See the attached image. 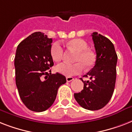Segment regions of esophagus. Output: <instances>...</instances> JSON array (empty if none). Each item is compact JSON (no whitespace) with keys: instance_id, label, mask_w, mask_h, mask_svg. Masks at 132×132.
Segmentation results:
<instances>
[{"instance_id":"1","label":"esophagus","mask_w":132,"mask_h":132,"mask_svg":"<svg viewBox=\"0 0 132 132\" xmlns=\"http://www.w3.org/2000/svg\"><path fill=\"white\" fill-rule=\"evenodd\" d=\"M73 79H74V78H73V77H66V81H67L68 82L72 81Z\"/></svg>"}]
</instances>
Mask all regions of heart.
Segmentation results:
<instances>
[{"label":"heart","instance_id":"1","mask_svg":"<svg viewBox=\"0 0 132 132\" xmlns=\"http://www.w3.org/2000/svg\"><path fill=\"white\" fill-rule=\"evenodd\" d=\"M67 46L72 48L77 51L75 56V64L62 63L59 64L56 67V70L59 73L67 77L79 74L84 69V66L86 68H91L95 62V56L91 51L87 48L88 44L84 40L75 38L70 40L66 44ZM51 55L53 60L55 62H60L63 58L64 49L62 45L56 42L52 45L51 48Z\"/></svg>","mask_w":132,"mask_h":132}]
</instances>
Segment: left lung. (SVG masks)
Listing matches in <instances>:
<instances>
[{
    "label": "left lung",
    "instance_id": "left-lung-1",
    "mask_svg": "<svg viewBox=\"0 0 132 132\" xmlns=\"http://www.w3.org/2000/svg\"><path fill=\"white\" fill-rule=\"evenodd\" d=\"M96 51L95 65L84 77V90L75 93L77 102L84 108L98 110L105 106L112 98L117 78V55L112 42L106 37L94 32L92 34Z\"/></svg>",
    "mask_w": 132,
    "mask_h": 132
}]
</instances>
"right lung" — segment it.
I'll return each instance as SVG.
<instances>
[{
  "mask_svg": "<svg viewBox=\"0 0 132 132\" xmlns=\"http://www.w3.org/2000/svg\"><path fill=\"white\" fill-rule=\"evenodd\" d=\"M51 38L35 32L18 46L14 66L15 84L20 97L30 110H46L55 100L58 88L66 82L60 73L51 74Z\"/></svg>",
  "mask_w": 132,
  "mask_h": 132,
  "instance_id": "obj_1",
  "label": "right lung"
}]
</instances>
